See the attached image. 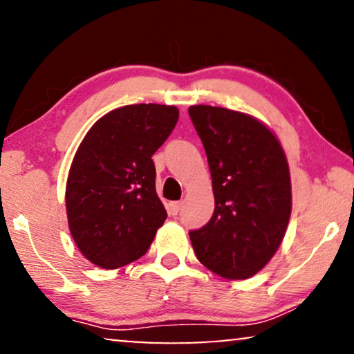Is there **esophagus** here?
<instances>
[{
  "label": "esophagus",
  "mask_w": 354,
  "mask_h": 354,
  "mask_svg": "<svg viewBox=\"0 0 354 354\" xmlns=\"http://www.w3.org/2000/svg\"><path fill=\"white\" fill-rule=\"evenodd\" d=\"M180 207H182V203L180 201H172V203H169V214H172V216H177L178 214V211H180Z\"/></svg>",
  "instance_id": "34e87169"
}]
</instances>
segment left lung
I'll list each match as a JSON object with an SVG mask.
<instances>
[{"label": "left lung", "mask_w": 354, "mask_h": 354, "mask_svg": "<svg viewBox=\"0 0 354 354\" xmlns=\"http://www.w3.org/2000/svg\"><path fill=\"white\" fill-rule=\"evenodd\" d=\"M188 114L209 164L214 214L190 232L196 258L230 280L258 274L282 243L292 212V183L279 140L258 119L198 104Z\"/></svg>", "instance_id": "1"}]
</instances>
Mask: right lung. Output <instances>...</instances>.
<instances>
[{"label": "right lung", "mask_w": 354, "mask_h": 354, "mask_svg": "<svg viewBox=\"0 0 354 354\" xmlns=\"http://www.w3.org/2000/svg\"><path fill=\"white\" fill-rule=\"evenodd\" d=\"M178 120L176 106L129 104L96 120L66 185L69 230L90 263L118 269L147 253L167 212L151 156Z\"/></svg>", "instance_id": "right-lung-1"}]
</instances>
